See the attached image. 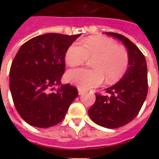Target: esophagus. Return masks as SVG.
Listing matches in <instances>:
<instances>
[{
    "label": "esophagus",
    "instance_id": "esophagus-1",
    "mask_svg": "<svg viewBox=\"0 0 159 159\" xmlns=\"http://www.w3.org/2000/svg\"><path fill=\"white\" fill-rule=\"evenodd\" d=\"M78 92H79V95H82L83 92H84V91H83L81 88H78Z\"/></svg>",
    "mask_w": 159,
    "mask_h": 159
}]
</instances>
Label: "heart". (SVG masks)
Instances as JSON below:
<instances>
[{
    "instance_id": "1",
    "label": "heart",
    "mask_w": 159,
    "mask_h": 159,
    "mask_svg": "<svg viewBox=\"0 0 159 159\" xmlns=\"http://www.w3.org/2000/svg\"><path fill=\"white\" fill-rule=\"evenodd\" d=\"M94 59L93 69L78 68L67 71V80L81 89L100 85L105 79L107 84H114L124 75L129 64L128 52L116 41L103 36H92L74 43L65 54V61L70 67L84 64L88 59Z\"/></svg>"
}]
</instances>
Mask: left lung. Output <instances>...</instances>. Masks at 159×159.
Returning <instances> with one entry per match:
<instances>
[{"label": "left lung", "mask_w": 159, "mask_h": 159, "mask_svg": "<svg viewBox=\"0 0 159 159\" xmlns=\"http://www.w3.org/2000/svg\"><path fill=\"white\" fill-rule=\"evenodd\" d=\"M106 34L121 40L127 48L128 68L119 82L105 89L107 94H95L88 115L96 124L115 129L130 123L139 112L148 91L147 67L144 55L128 38L115 32Z\"/></svg>", "instance_id": "8db88e82"}]
</instances>
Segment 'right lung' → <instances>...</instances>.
I'll return each mask as SVG.
<instances>
[{
  "label": "right lung",
  "mask_w": 159,
  "mask_h": 159,
  "mask_svg": "<svg viewBox=\"0 0 159 159\" xmlns=\"http://www.w3.org/2000/svg\"><path fill=\"white\" fill-rule=\"evenodd\" d=\"M80 34L47 33L25 42L12 63L9 88L20 117L31 126L47 128L62 121L78 95L75 87L61 85L67 48ZM56 86H60L53 92Z\"/></svg>",
  "instance_id": "obj_1"
}]
</instances>
